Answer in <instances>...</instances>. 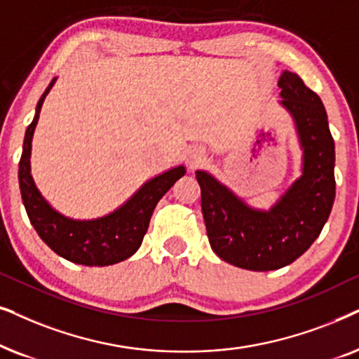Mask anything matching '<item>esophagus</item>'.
<instances>
[{"instance_id":"esophagus-1","label":"esophagus","mask_w":359,"mask_h":359,"mask_svg":"<svg viewBox=\"0 0 359 359\" xmlns=\"http://www.w3.org/2000/svg\"><path fill=\"white\" fill-rule=\"evenodd\" d=\"M202 161H203V152L197 151V152H194V154H192V162H190V164H192V167H194V165L200 164Z\"/></svg>"}]
</instances>
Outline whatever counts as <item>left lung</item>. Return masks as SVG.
I'll return each mask as SVG.
<instances>
[{"label":"left lung","instance_id":"left-lung-1","mask_svg":"<svg viewBox=\"0 0 359 359\" xmlns=\"http://www.w3.org/2000/svg\"><path fill=\"white\" fill-rule=\"evenodd\" d=\"M279 88L304 156L302 175L274 207L251 208L208 172H195L210 246L241 269L274 271L294 262L318 238L335 200V142L322 100L289 70L280 75Z\"/></svg>","mask_w":359,"mask_h":359}]
</instances>
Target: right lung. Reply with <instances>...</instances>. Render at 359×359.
<instances>
[{"label":"right lung","mask_w":359,"mask_h":359,"mask_svg":"<svg viewBox=\"0 0 359 359\" xmlns=\"http://www.w3.org/2000/svg\"><path fill=\"white\" fill-rule=\"evenodd\" d=\"M55 79L49 83L37 103L36 116L24 136L22 156L19 161V189L32 226L41 240L64 259L82 266H111L140 250L149 226L152 212L164 194L185 174L179 165L147 180L126 203L113 213L97 219H72L55 212L37 190L31 175L32 136L42 103Z\"/></svg>","instance_id":"1"}]
</instances>
